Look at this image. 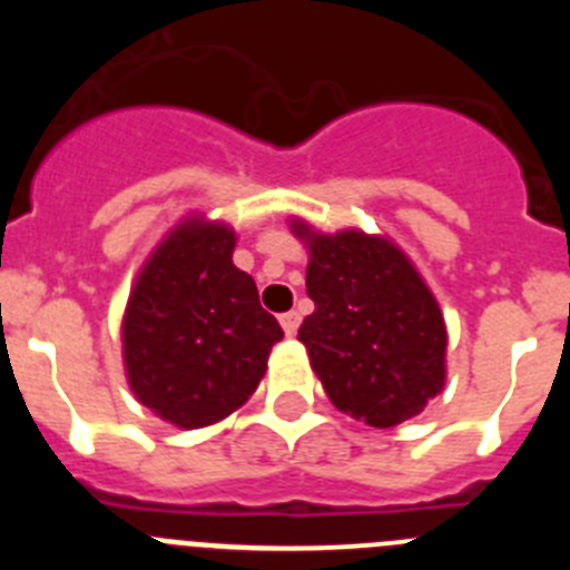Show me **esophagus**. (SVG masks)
<instances>
[{"instance_id": "34e87169", "label": "esophagus", "mask_w": 570, "mask_h": 570, "mask_svg": "<svg viewBox=\"0 0 570 570\" xmlns=\"http://www.w3.org/2000/svg\"><path fill=\"white\" fill-rule=\"evenodd\" d=\"M279 325L285 331V336H294L296 328H299V314L296 311H288V314L279 316Z\"/></svg>"}]
</instances>
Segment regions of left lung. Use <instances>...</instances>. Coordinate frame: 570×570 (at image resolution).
<instances>
[{
	"label": "left lung",
	"mask_w": 570,
	"mask_h": 570,
	"mask_svg": "<svg viewBox=\"0 0 570 570\" xmlns=\"http://www.w3.org/2000/svg\"><path fill=\"white\" fill-rule=\"evenodd\" d=\"M291 230L308 248L314 299L296 340L328 400L371 428L422 414L445 387L448 331L414 262L382 234H322L299 216Z\"/></svg>",
	"instance_id": "1"
}]
</instances>
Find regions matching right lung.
Masks as SVG:
<instances>
[{
	"instance_id": "1",
	"label": "right lung",
	"mask_w": 570,
	"mask_h": 570,
	"mask_svg": "<svg viewBox=\"0 0 570 570\" xmlns=\"http://www.w3.org/2000/svg\"><path fill=\"white\" fill-rule=\"evenodd\" d=\"M236 230L183 216L139 268L122 314V362L150 414L194 431L239 411L265 376L279 322L234 265Z\"/></svg>"
}]
</instances>
